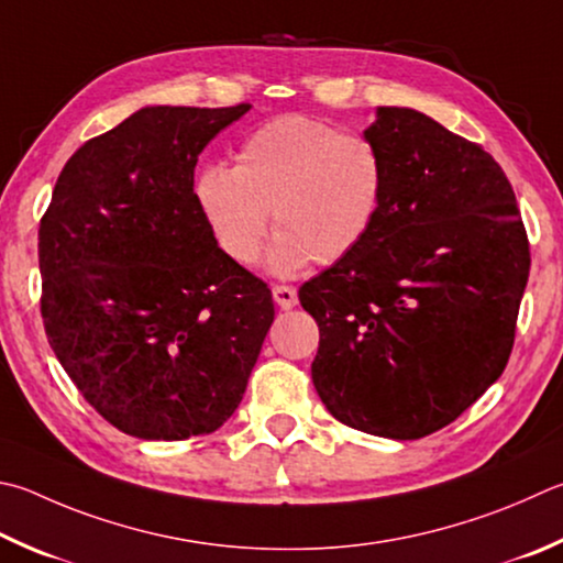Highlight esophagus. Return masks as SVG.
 <instances>
[{
    "label": "esophagus",
    "mask_w": 563,
    "mask_h": 563,
    "mask_svg": "<svg viewBox=\"0 0 563 563\" xmlns=\"http://www.w3.org/2000/svg\"><path fill=\"white\" fill-rule=\"evenodd\" d=\"M273 300L280 310H290V308H295V305H298V290L290 288V285H275Z\"/></svg>",
    "instance_id": "34e87169"
}]
</instances>
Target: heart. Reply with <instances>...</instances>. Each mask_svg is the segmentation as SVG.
<instances>
[{"instance_id":"1","label":"heart","mask_w":563,"mask_h":563,"mask_svg":"<svg viewBox=\"0 0 563 563\" xmlns=\"http://www.w3.org/2000/svg\"><path fill=\"white\" fill-rule=\"evenodd\" d=\"M384 167L372 142L342 135L305 115L268 120L241 142L236 165H209L194 179V201L231 263H255L273 223L280 233L268 271L280 278L332 265L372 231Z\"/></svg>"}]
</instances>
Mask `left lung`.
Listing matches in <instances>:
<instances>
[{
    "mask_svg": "<svg viewBox=\"0 0 563 563\" xmlns=\"http://www.w3.org/2000/svg\"><path fill=\"white\" fill-rule=\"evenodd\" d=\"M364 140L384 167L379 213L298 292L320 327L312 384L344 426L416 441L505 372L529 243L503 167L479 145L411 108H376Z\"/></svg>",
    "mask_w": 563,
    "mask_h": 563,
    "instance_id": "obj_1",
    "label": "left lung"
}]
</instances>
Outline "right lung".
Instances as JSON below:
<instances>
[{"instance_id": "add662e5", "label": "right lung", "mask_w": 563, "mask_h": 563, "mask_svg": "<svg viewBox=\"0 0 563 563\" xmlns=\"http://www.w3.org/2000/svg\"><path fill=\"white\" fill-rule=\"evenodd\" d=\"M251 106H147L66 162L38 227L41 314L86 401L122 433L187 441L229 421L275 308L194 201L203 147Z\"/></svg>"}]
</instances>
